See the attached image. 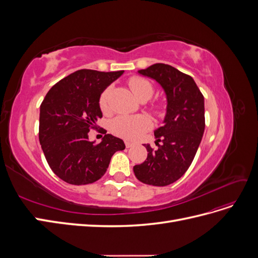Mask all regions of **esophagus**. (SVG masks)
<instances>
[{"label":"esophagus","mask_w":258,"mask_h":258,"mask_svg":"<svg viewBox=\"0 0 258 258\" xmlns=\"http://www.w3.org/2000/svg\"><path fill=\"white\" fill-rule=\"evenodd\" d=\"M124 144H126V147H127V148H130V147H132V146L135 145V143L129 142V141H126V142H124Z\"/></svg>","instance_id":"34e87169"}]
</instances>
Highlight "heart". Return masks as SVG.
I'll list each match as a JSON object with an SVG mask.
<instances>
[{
    "mask_svg": "<svg viewBox=\"0 0 258 258\" xmlns=\"http://www.w3.org/2000/svg\"><path fill=\"white\" fill-rule=\"evenodd\" d=\"M129 86L131 90L134 91L137 98L142 99L147 98L150 99L153 96L154 88L152 84L142 79V77L135 76L129 81ZM112 86L106 87L99 98V106L100 110L104 114L110 113L111 105H110V99L112 95ZM152 127V121L145 115H135V116H117L111 121L110 129L112 134L115 136L131 140L139 139L144 132L148 131Z\"/></svg>",
    "mask_w": 258,
    "mask_h": 258,
    "instance_id": "1",
    "label": "heart"
}]
</instances>
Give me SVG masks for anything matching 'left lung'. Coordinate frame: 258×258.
<instances>
[{
    "instance_id": "1",
    "label": "left lung",
    "mask_w": 258,
    "mask_h": 258,
    "mask_svg": "<svg viewBox=\"0 0 258 258\" xmlns=\"http://www.w3.org/2000/svg\"><path fill=\"white\" fill-rule=\"evenodd\" d=\"M138 73L161 86L167 113L162 126L154 131L158 148L143 144L147 158L134 172L144 184L167 186L186 172L197 153L206 127L205 98L191 76L169 64L156 63Z\"/></svg>"
}]
</instances>
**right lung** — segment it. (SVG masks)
Wrapping results in <instances>:
<instances>
[{
    "mask_svg": "<svg viewBox=\"0 0 258 258\" xmlns=\"http://www.w3.org/2000/svg\"><path fill=\"white\" fill-rule=\"evenodd\" d=\"M123 71L79 70L53 85L40 107L38 139L53 173L72 185H86L102 177L112 156L124 150L121 139L105 135L90 142V129L102 117L99 98Z\"/></svg>",
    "mask_w": 258,
    "mask_h": 258,
    "instance_id": "obj_1",
    "label": "right lung"
}]
</instances>
